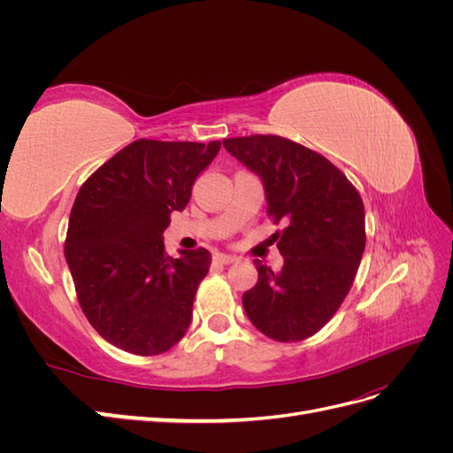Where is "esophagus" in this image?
Listing matches in <instances>:
<instances>
[{
    "mask_svg": "<svg viewBox=\"0 0 453 453\" xmlns=\"http://www.w3.org/2000/svg\"><path fill=\"white\" fill-rule=\"evenodd\" d=\"M213 263H217V265H232V263H236V257L234 255H225V253H215L213 255Z\"/></svg>",
    "mask_w": 453,
    "mask_h": 453,
    "instance_id": "34e87169",
    "label": "esophagus"
}]
</instances>
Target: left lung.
Returning <instances> with one entry per match:
<instances>
[{
    "label": "left lung",
    "mask_w": 453,
    "mask_h": 453,
    "mask_svg": "<svg viewBox=\"0 0 453 453\" xmlns=\"http://www.w3.org/2000/svg\"><path fill=\"white\" fill-rule=\"evenodd\" d=\"M265 185L266 211L285 228L272 234L283 268L255 260L258 280L242 303L260 333L300 342L331 321L349 293L365 251V205L331 160L281 135L223 140Z\"/></svg>",
    "instance_id": "1"
}]
</instances>
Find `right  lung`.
<instances>
[{"label": "right lung", "mask_w": 453, "mask_h": 453, "mask_svg": "<svg viewBox=\"0 0 453 453\" xmlns=\"http://www.w3.org/2000/svg\"><path fill=\"white\" fill-rule=\"evenodd\" d=\"M219 149L221 142L135 140L79 188L65 260L88 323L122 351L158 355L187 333L211 255L198 248L173 258L162 234Z\"/></svg>", "instance_id": "right-lung-1"}]
</instances>
